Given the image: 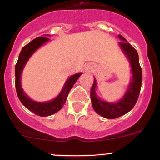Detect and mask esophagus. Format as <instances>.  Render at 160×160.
Returning a JSON list of instances; mask_svg holds the SVG:
<instances>
[{"mask_svg":"<svg viewBox=\"0 0 160 160\" xmlns=\"http://www.w3.org/2000/svg\"><path fill=\"white\" fill-rule=\"evenodd\" d=\"M94 69H95V68H94V66L92 64H88L86 65V67H85V71L86 72H92V71H94Z\"/></svg>","mask_w":160,"mask_h":160,"instance_id":"34e87169","label":"esophagus"}]
</instances>
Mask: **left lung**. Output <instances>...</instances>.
Instances as JSON below:
<instances>
[{
  "label": "left lung",
  "instance_id": "left-lung-1",
  "mask_svg": "<svg viewBox=\"0 0 160 160\" xmlns=\"http://www.w3.org/2000/svg\"><path fill=\"white\" fill-rule=\"evenodd\" d=\"M118 38L122 41V42L118 43V46L130 63L131 71V78L126 92L122 97L116 102H108L101 100L96 92L97 83L95 78L90 92L91 101L94 111L100 116L109 119L118 118L127 114L134 107L142 82V71L139 64L138 52L122 36L119 34Z\"/></svg>",
  "mask_w": 160,
  "mask_h": 160
}]
</instances>
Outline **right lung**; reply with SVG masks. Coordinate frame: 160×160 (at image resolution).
<instances>
[{
  "mask_svg": "<svg viewBox=\"0 0 160 160\" xmlns=\"http://www.w3.org/2000/svg\"><path fill=\"white\" fill-rule=\"evenodd\" d=\"M48 37H50L49 34H45L44 37L37 38L33 39L32 42H30L26 46H24L22 51L20 52L19 60L16 63V68H15L16 89L19 100L29 111L34 113L35 115L42 117H46L53 115L56 112H59L63 108V104L66 102L67 97H68L70 90L73 87L74 83L77 82L78 78L82 74V73H77L74 75L70 76L67 79V81L65 82L63 89H61L58 96L52 100H48V101H35V100L30 99L25 93L22 87V84H21V77H22V73L24 67L26 66L27 61L33 53L35 52L40 47L49 42L50 39L48 38Z\"/></svg>",
  "mask_w": 160,
  "mask_h": 160,
  "instance_id": "right-lung-1",
  "label": "right lung"
}]
</instances>
